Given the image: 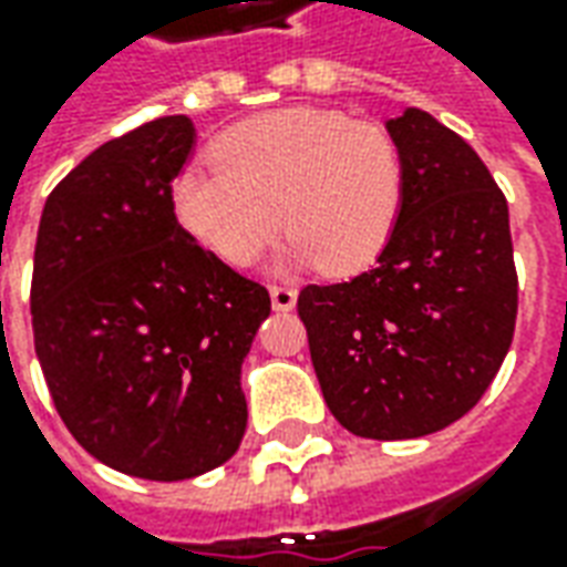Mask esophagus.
Wrapping results in <instances>:
<instances>
[{"mask_svg": "<svg viewBox=\"0 0 567 567\" xmlns=\"http://www.w3.org/2000/svg\"><path fill=\"white\" fill-rule=\"evenodd\" d=\"M270 297L276 312H291L297 303V288H291V285H272Z\"/></svg>", "mask_w": 567, "mask_h": 567, "instance_id": "esophagus-1", "label": "esophagus"}]
</instances>
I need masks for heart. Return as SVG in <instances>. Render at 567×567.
Returning a JSON list of instances; mask_svg holds the SVG:
<instances>
[{
  "label": "heart",
  "mask_w": 567,
  "mask_h": 567,
  "mask_svg": "<svg viewBox=\"0 0 567 567\" xmlns=\"http://www.w3.org/2000/svg\"><path fill=\"white\" fill-rule=\"evenodd\" d=\"M215 163H190L173 185L187 234L230 267H248L279 227L288 258L328 276L368 270L404 212L401 145L373 121L328 109H279L227 130Z\"/></svg>",
  "instance_id": "obj_1"
}]
</instances>
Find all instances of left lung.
<instances>
[{
	"mask_svg": "<svg viewBox=\"0 0 567 567\" xmlns=\"http://www.w3.org/2000/svg\"><path fill=\"white\" fill-rule=\"evenodd\" d=\"M404 212L377 267L307 285L297 316L324 404L358 437L410 440L486 394L513 343L519 282L507 199L467 142L422 109L385 124Z\"/></svg>",
	"mask_w": 567,
	"mask_h": 567,
	"instance_id": "1",
	"label": "left lung"
}]
</instances>
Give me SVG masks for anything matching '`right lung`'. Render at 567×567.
Here are the masks:
<instances>
[{
    "label": "right lung",
    "mask_w": 567,
    "mask_h": 567,
    "mask_svg": "<svg viewBox=\"0 0 567 567\" xmlns=\"http://www.w3.org/2000/svg\"><path fill=\"white\" fill-rule=\"evenodd\" d=\"M190 117L105 142L51 190L32 260V337L56 413L93 458L190 480L246 434L239 370L270 295L175 218Z\"/></svg>",
    "instance_id": "right-lung-1"
}]
</instances>
